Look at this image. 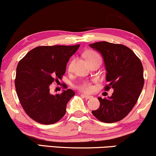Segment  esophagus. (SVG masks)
I'll return each mask as SVG.
<instances>
[{
	"label": "esophagus",
	"instance_id": "34e87169",
	"mask_svg": "<svg viewBox=\"0 0 156 156\" xmlns=\"http://www.w3.org/2000/svg\"><path fill=\"white\" fill-rule=\"evenodd\" d=\"M82 97H84V98H86V99H90V98H93V96L87 95H84V94H82Z\"/></svg>",
	"mask_w": 156,
	"mask_h": 156
}]
</instances>
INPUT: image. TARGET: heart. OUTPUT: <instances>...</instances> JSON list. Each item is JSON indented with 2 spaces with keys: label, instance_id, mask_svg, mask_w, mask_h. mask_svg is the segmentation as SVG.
<instances>
[{
  "label": "heart",
  "instance_id": "1",
  "mask_svg": "<svg viewBox=\"0 0 156 156\" xmlns=\"http://www.w3.org/2000/svg\"><path fill=\"white\" fill-rule=\"evenodd\" d=\"M85 57L87 58L88 62H90V61L95 60V59H101V56H100L99 54L98 53H96L95 51H88L85 53ZM74 59H72V61H70L68 65V69L69 71H70L72 68L73 64H74ZM80 90H81L82 91L86 92V93H89L93 89V87H92L91 84L90 82H84L82 83L81 85H80Z\"/></svg>",
  "mask_w": 156,
  "mask_h": 156
}]
</instances>
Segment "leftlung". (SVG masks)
<instances>
[{"instance_id": "8db88e82", "label": "left lung", "mask_w": 156, "mask_h": 156, "mask_svg": "<svg viewBox=\"0 0 156 156\" xmlns=\"http://www.w3.org/2000/svg\"><path fill=\"white\" fill-rule=\"evenodd\" d=\"M90 47L98 51L104 61L108 83L105 90H113L111 97L98 98L99 108L92 113L101 122H119L127 116L139 98L144 85L143 64L124 45L103 41L90 44Z\"/></svg>"}]
</instances>
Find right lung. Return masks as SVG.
<instances>
[{
	"label": "right lung",
	"mask_w": 156,
	"mask_h": 156,
	"mask_svg": "<svg viewBox=\"0 0 156 156\" xmlns=\"http://www.w3.org/2000/svg\"><path fill=\"white\" fill-rule=\"evenodd\" d=\"M80 45L39 46L19 61L15 87L27 114L40 124H52L64 116L66 105L75 95L72 90L50 93V85L66 72V63Z\"/></svg>",
	"instance_id": "1"
}]
</instances>
